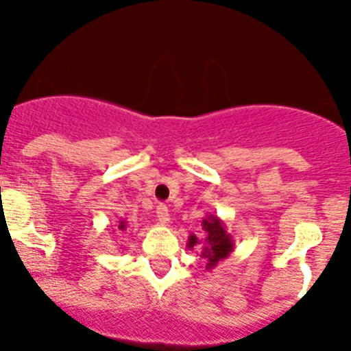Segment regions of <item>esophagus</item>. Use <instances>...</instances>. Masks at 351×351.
<instances>
[{
    "label": "esophagus",
    "instance_id": "obj_1",
    "mask_svg": "<svg viewBox=\"0 0 351 351\" xmlns=\"http://www.w3.org/2000/svg\"><path fill=\"white\" fill-rule=\"evenodd\" d=\"M156 217H158V221L159 222H162V224H168L169 222V210H168V207H166V205H158V212H156Z\"/></svg>",
    "mask_w": 351,
    "mask_h": 351
}]
</instances>
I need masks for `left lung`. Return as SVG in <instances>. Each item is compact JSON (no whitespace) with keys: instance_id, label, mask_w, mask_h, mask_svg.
I'll return each instance as SVG.
<instances>
[{"instance_id":"obj_1","label":"left lung","mask_w":351,"mask_h":351,"mask_svg":"<svg viewBox=\"0 0 351 351\" xmlns=\"http://www.w3.org/2000/svg\"><path fill=\"white\" fill-rule=\"evenodd\" d=\"M202 232H204V236L190 234L186 247L189 250H202L200 256L207 261L205 268L212 270L234 251V239L226 229L224 221L212 214H207L202 221Z\"/></svg>"}]
</instances>
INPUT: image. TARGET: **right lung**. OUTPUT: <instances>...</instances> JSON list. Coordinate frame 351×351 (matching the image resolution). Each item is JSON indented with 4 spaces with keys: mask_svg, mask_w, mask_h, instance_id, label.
I'll return each mask as SVG.
<instances>
[{
    "mask_svg": "<svg viewBox=\"0 0 351 351\" xmlns=\"http://www.w3.org/2000/svg\"><path fill=\"white\" fill-rule=\"evenodd\" d=\"M117 229H119V231H127V221H119L117 222Z\"/></svg>",
    "mask_w": 351,
    "mask_h": 351,
    "instance_id": "1",
    "label": "right lung"
}]
</instances>
